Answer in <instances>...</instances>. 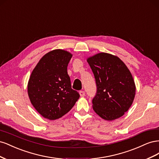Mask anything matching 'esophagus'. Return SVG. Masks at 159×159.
I'll list each match as a JSON object with an SVG mask.
<instances>
[{
  "mask_svg": "<svg viewBox=\"0 0 159 159\" xmlns=\"http://www.w3.org/2000/svg\"><path fill=\"white\" fill-rule=\"evenodd\" d=\"M79 93H80V95L81 97H84L85 95V91H80Z\"/></svg>",
  "mask_w": 159,
  "mask_h": 159,
  "instance_id": "obj_1",
  "label": "esophagus"
}]
</instances>
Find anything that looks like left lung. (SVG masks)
<instances>
[{"mask_svg":"<svg viewBox=\"0 0 159 159\" xmlns=\"http://www.w3.org/2000/svg\"><path fill=\"white\" fill-rule=\"evenodd\" d=\"M95 79L97 92L93 109L107 121L121 117L131 106L135 95L133 76L117 56L99 53L87 60Z\"/></svg>","mask_w":159,"mask_h":159,"instance_id":"8db88e82","label":"left lung"}]
</instances>
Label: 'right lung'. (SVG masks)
Instances as JSON below:
<instances>
[{
  "label": "right lung",
  "instance_id": "1",
  "mask_svg": "<svg viewBox=\"0 0 159 159\" xmlns=\"http://www.w3.org/2000/svg\"><path fill=\"white\" fill-rule=\"evenodd\" d=\"M72 57L64 50L47 53L33 70L28 83L30 102L42 116L55 120L64 116L74 107L80 98L71 89L67 71Z\"/></svg>",
  "mask_w": 159,
  "mask_h": 159
}]
</instances>
